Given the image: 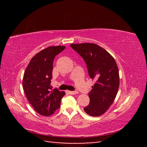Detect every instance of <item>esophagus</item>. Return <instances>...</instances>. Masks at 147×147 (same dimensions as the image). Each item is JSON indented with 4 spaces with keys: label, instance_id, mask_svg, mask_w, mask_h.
<instances>
[{
    "label": "esophagus",
    "instance_id": "obj_1",
    "mask_svg": "<svg viewBox=\"0 0 147 147\" xmlns=\"http://www.w3.org/2000/svg\"><path fill=\"white\" fill-rule=\"evenodd\" d=\"M66 92H67V93H68L69 94H77V93H78V92H77V91H67Z\"/></svg>",
    "mask_w": 147,
    "mask_h": 147
}]
</instances>
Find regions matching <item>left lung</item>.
<instances>
[{"label":"left lung","mask_w":147,"mask_h":147,"mask_svg":"<svg viewBox=\"0 0 147 147\" xmlns=\"http://www.w3.org/2000/svg\"><path fill=\"white\" fill-rule=\"evenodd\" d=\"M84 59L89 75L95 83L89 93L90 103L84 109L88 115H102L113 104L119 87V73L115 59L105 49L94 43L70 45Z\"/></svg>","instance_id":"8db88e82"}]
</instances>
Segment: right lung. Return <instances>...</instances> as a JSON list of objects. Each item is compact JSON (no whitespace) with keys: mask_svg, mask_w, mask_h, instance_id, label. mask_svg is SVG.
<instances>
[{"mask_svg":"<svg viewBox=\"0 0 147 147\" xmlns=\"http://www.w3.org/2000/svg\"><path fill=\"white\" fill-rule=\"evenodd\" d=\"M65 49L64 46L49 47L31 59L24 71L23 88L27 99L39 114L51 116L60 107L64 91L52 89L51 86L54 59Z\"/></svg>","mask_w":147,"mask_h":147,"instance_id":"right-lung-1","label":"right lung"}]
</instances>
